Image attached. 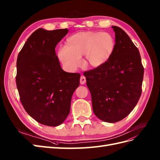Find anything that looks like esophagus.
<instances>
[{"instance_id":"1","label":"esophagus","mask_w":160,"mask_h":160,"mask_svg":"<svg viewBox=\"0 0 160 160\" xmlns=\"http://www.w3.org/2000/svg\"><path fill=\"white\" fill-rule=\"evenodd\" d=\"M86 83V79H85V77L84 76H81L80 78V83L81 85H83Z\"/></svg>"}]
</instances>
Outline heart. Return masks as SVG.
<instances>
[{
	"instance_id": "heart-1",
	"label": "heart",
	"mask_w": 160,
	"mask_h": 160,
	"mask_svg": "<svg viewBox=\"0 0 160 160\" xmlns=\"http://www.w3.org/2000/svg\"><path fill=\"white\" fill-rule=\"evenodd\" d=\"M115 49V38L110 33L83 31L68 37L58 56L64 68L73 72L82 65L83 56L88 67H101L110 60Z\"/></svg>"
}]
</instances>
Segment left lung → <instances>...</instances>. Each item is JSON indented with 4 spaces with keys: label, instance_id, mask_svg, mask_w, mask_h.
<instances>
[{
    "label": "left lung",
    "instance_id": "8db88e82",
    "mask_svg": "<svg viewBox=\"0 0 160 160\" xmlns=\"http://www.w3.org/2000/svg\"><path fill=\"white\" fill-rule=\"evenodd\" d=\"M115 49L101 67L85 71L93 111L100 120L115 123L129 115L142 93L144 68L138 48L125 31L112 26Z\"/></svg>",
    "mask_w": 160,
    "mask_h": 160
}]
</instances>
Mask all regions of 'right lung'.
<instances>
[{"label":"right lung","instance_id":"obj_1","mask_svg":"<svg viewBox=\"0 0 160 160\" xmlns=\"http://www.w3.org/2000/svg\"><path fill=\"white\" fill-rule=\"evenodd\" d=\"M67 28H38L30 35L17 59L16 85L25 111L37 122L58 126L71 110L72 96L80 83L79 73L64 71L55 48Z\"/></svg>","mask_w":160,"mask_h":160}]
</instances>
